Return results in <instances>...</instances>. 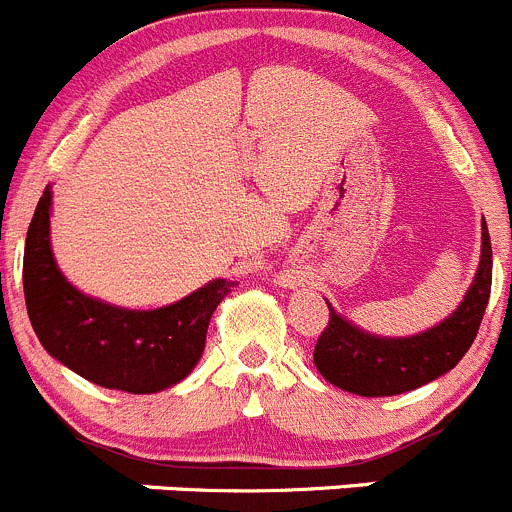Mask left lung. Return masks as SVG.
Here are the masks:
<instances>
[{
  "mask_svg": "<svg viewBox=\"0 0 512 512\" xmlns=\"http://www.w3.org/2000/svg\"><path fill=\"white\" fill-rule=\"evenodd\" d=\"M478 274L452 316L415 337H374L329 306V324L314 347V364L326 382L362 397L410 392L450 372L475 342L493 284V248L483 221Z\"/></svg>",
  "mask_w": 512,
  "mask_h": 512,
  "instance_id": "left-lung-1",
  "label": "left lung"
}]
</instances>
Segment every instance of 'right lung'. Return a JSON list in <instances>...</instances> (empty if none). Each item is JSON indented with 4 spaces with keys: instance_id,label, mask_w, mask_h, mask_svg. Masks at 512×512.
Masks as SVG:
<instances>
[{
    "instance_id": "obj_1",
    "label": "right lung",
    "mask_w": 512,
    "mask_h": 512,
    "mask_svg": "<svg viewBox=\"0 0 512 512\" xmlns=\"http://www.w3.org/2000/svg\"><path fill=\"white\" fill-rule=\"evenodd\" d=\"M52 191L45 188L24 243V301L42 347L105 389L153 394L186 379L206 347L208 321L233 281L216 279L150 311L85 296L57 269L50 246Z\"/></svg>"
}]
</instances>
